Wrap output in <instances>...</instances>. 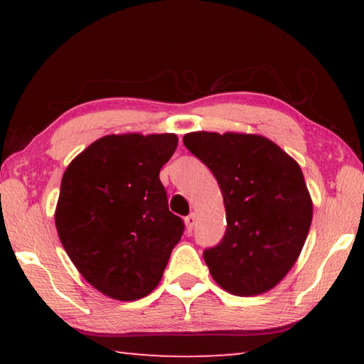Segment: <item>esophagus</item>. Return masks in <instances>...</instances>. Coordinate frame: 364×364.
<instances>
[{"label":"esophagus","mask_w":364,"mask_h":364,"mask_svg":"<svg viewBox=\"0 0 364 364\" xmlns=\"http://www.w3.org/2000/svg\"><path fill=\"white\" fill-rule=\"evenodd\" d=\"M184 225H186V231L191 232L196 225V213H189L186 218H184Z\"/></svg>","instance_id":"1"}]
</instances>
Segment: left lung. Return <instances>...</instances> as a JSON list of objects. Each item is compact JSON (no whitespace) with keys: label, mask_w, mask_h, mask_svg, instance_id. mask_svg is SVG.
Segmentation results:
<instances>
[{"label":"left lung","mask_w":364,"mask_h":364,"mask_svg":"<svg viewBox=\"0 0 364 364\" xmlns=\"http://www.w3.org/2000/svg\"><path fill=\"white\" fill-rule=\"evenodd\" d=\"M183 143L223 194L225 237L204 252L212 278L239 297L271 291L297 262L310 231L313 200L300 165L262 134L193 132Z\"/></svg>","instance_id":"8db88e82"}]
</instances>
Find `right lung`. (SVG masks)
<instances>
[{"mask_svg": "<svg viewBox=\"0 0 364 364\" xmlns=\"http://www.w3.org/2000/svg\"><path fill=\"white\" fill-rule=\"evenodd\" d=\"M175 133L107 134L72 160L54 223L78 273L110 299L149 295L162 279L183 220L168 210L160 168Z\"/></svg>", "mask_w": 364, "mask_h": 364, "instance_id": "1", "label": "right lung"}]
</instances>
